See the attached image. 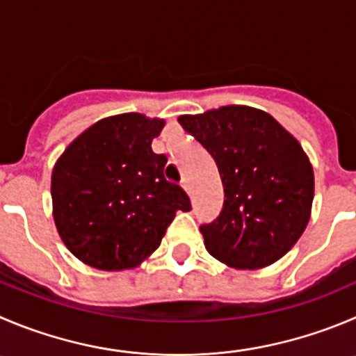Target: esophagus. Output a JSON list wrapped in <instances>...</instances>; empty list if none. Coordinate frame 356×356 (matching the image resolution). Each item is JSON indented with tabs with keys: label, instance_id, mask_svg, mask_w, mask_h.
Masks as SVG:
<instances>
[{
	"label": "esophagus",
	"instance_id": "esophagus-1",
	"mask_svg": "<svg viewBox=\"0 0 356 356\" xmlns=\"http://www.w3.org/2000/svg\"><path fill=\"white\" fill-rule=\"evenodd\" d=\"M181 186H182V188H184L186 189V191H188V193H191V186H189V181H188V179H182V181H181Z\"/></svg>",
	"mask_w": 356,
	"mask_h": 356
}]
</instances>
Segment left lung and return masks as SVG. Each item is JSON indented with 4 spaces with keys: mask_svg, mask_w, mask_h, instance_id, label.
<instances>
[{
    "mask_svg": "<svg viewBox=\"0 0 356 356\" xmlns=\"http://www.w3.org/2000/svg\"><path fill=\"white\" fill-rule=\"evenodd\" d=\"M177 121L214 158L223 182L221 214L200 227L209 254L242 270L283 258L304 234L314 198L313 165L297 138L245 105Z\"/></svg>",
    "mask_w": 356,
    "mask_h": 356,
    "instance_id": "obj_1",
    "label": "left lung"
}]
</instances>
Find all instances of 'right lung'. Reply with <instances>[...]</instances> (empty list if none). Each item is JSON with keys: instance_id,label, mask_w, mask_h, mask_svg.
<instances>
[{"instance_id": "1", "label": "right lung", "mask_w": 356, "mask_h": 356, "mask_svg": "<svg viewBox=\"0 0 356 356\" xmlns=\"http://www.w3.org/2000/svg\"><path fill=\"white\" fill-rule=\"evenodd\" d=\"M163 119L105 118L82 131L56 161L52 216L73 257L98 270H126L161 244L189 197L163 175L167 156L152 152Z\"/></svg>"}]
</instances>
